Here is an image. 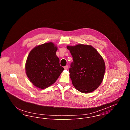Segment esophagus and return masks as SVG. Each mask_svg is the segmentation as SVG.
Listing matches in <instances>:
<instances>
[{"instance_id":"1","label":"esophagus","mask_w":130,"mask_h":130,"mask_svg":"<svg viewBox=\"0 0 130 130\" xmlns=\"http://www.w3.org/2000/svg\"><path fill=\"white\" fill-rule=\"evenodd\" d=\"M64 69H65V70H67L68 68V65H66V66H64Z\"/></svg>"}]
</instances>
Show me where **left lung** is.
Segmentation results:
<instances>
[{
	"label": "left lung",
	"mask_w": 130,
	"mask_h": 130,
	"mask_svg": "<svg viewBox=\"0 0 130 130\" xmlns=\"http://www.w3.org/2000/svg\"><path fill=\"white\" fill-rule=\"evenodd\" d=\"M67 48L73 59L69 68L73 85L81 93L92 92L104 77L105 64L103 58L91 45L78 44Z\"/></svg>",
	"instance_id": "obj_1"
}]
</instances>
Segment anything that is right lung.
Listing matches in <instances>:
<instances>
[{"mask_svg":"<svg viewBox=\"0 0 130 130\" xmlns=\"http://www.w3.org/2000/svg\"><path fill=\"white\" fill-rule=\"evenodd\" d=\"M57 50L54 43L40 45L30 52L27 57L26 74L34 85L44 89L54 84L64 70L56 55Z\"/></svg>","mask_w":130,"mask_h":130,"instance_id":"1","label":"right lung"}]
</instances>
